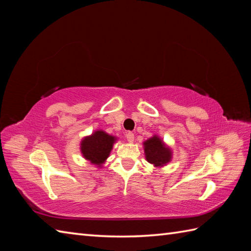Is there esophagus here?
I'll list each match as a JSON object with an SVG mask.
<instances>
[{
  "label": "esophagus",
  "mask_w": 251,
  "mask_h": 251,
  "mask_svg": "<svg viewBox=\"0 0 251 251\" xmlns=\"http://www.w3.org/2000/svg\"><path fill=\"white\" fill-rule=\"evenodd\" d=\"M126 139H127V141L128 142H134V140H135V135L132 134V132H130V131H128L126 134Z\"/></svg>",
  "instance_id": "1"
}]
</instances>
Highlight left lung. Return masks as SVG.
Here are the masks:
<instances>
[{"mask_svg": "<svg viewBox=\"0 0 251 251\" xmlns=\"http://www.w3.org/2000/svg\"><path fill=\"white\" fill-rule=\"evenodd\" d=\"M147 161L155 167H163L172 161V150L159 139L158 136H153L150 139L143 142Z\"/></svg>", "mask_w": 251, "mask_h": 251, "instance_id": "obj_1", "label": "left lung"}]
</instances>
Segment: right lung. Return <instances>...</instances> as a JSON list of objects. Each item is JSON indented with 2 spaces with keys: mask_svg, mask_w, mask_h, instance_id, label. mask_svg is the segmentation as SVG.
Returning <instances> with one entry per match:
<instances>
[{
  "mask_svg": "<svg viewBox=\"0 0 251 251\" xmlns=\"http://www.w3.org/2000/svg\"><path fill=\"white\" fill-rule=\"evenodd\" d=\"M116 141L114 136L106 134L103 130H96L90 136L85 137L81 142V152L83 157L92 164L101 167Z\"/></svg>",
  "mask_w": 251,
  "mask_h": 251,
  "instance_id": "obj_1",
  "label": "right lung"
}]
</instances>
